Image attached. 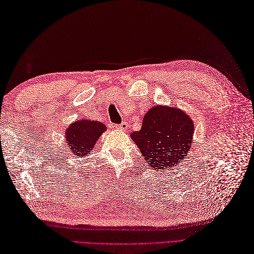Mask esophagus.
Listing matches in <instances>:
<instances>
[{"instance_id":"1","label":"esophagus","mask_w":254,"mask_h":254,"mask_svg":"<svg viewBox=\"0 0 254 254\" xmlns=\"http://www.w3.org/2000/svg\"><path fill=\"white\" fill-rule=\"evenodd\" d=\"M128 127H129V126H128L127 122H123V123H122V124H119V125L116 126V128H117V129H120V130H127Z\"/></svg>"}]
</instances>
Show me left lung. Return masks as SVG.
Returning a JSON list of instances; mask_svg holds the SVG:
<instances>
[{
    "label": "left lung",
    "instance_id": "8db88e82",
    "mask_svg": "<svg viewBox=\"0 0 254 254\" xmlns=\"http://www.w3.org/2000/svg\"><path fill=\"white\" fill-rule=\"evenodd\" d=\"M192 120L178 108L154 106L146 113L142 128L131 138L145 156L150 168L161 171L173 168L191 147Z\"/></svg>",
    "mask_w": 254,
    "mask_h": 254
}]
</instances>
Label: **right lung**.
Listing matches in <instances>:
<instances>
[{"label":"right lung","mask_w":254,"mask_h":254,"mask_svg":"<svg viewBox=\"0 0 254 254\" xmlns=\"http://www.w3.org/2000/svg\"><path fill=\"white\" fill-rule=\"evenodd\" d=\"M106 126L100 122L81 120L69 126L66 132V143L76 156L88 154Z\"/></svg>","instance_id":"1"}]
</instances>
